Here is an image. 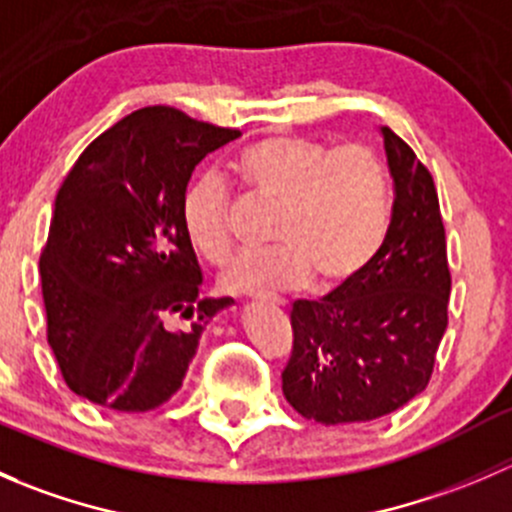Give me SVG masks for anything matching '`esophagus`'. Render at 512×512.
Instances as JSON below:
<instances>
[{
	"instance_id": "34e87169",
	"label": "esophagus",
	"mask_w": 512,
	"mask_h": 512,
	"mask_svg": "<svg viewBox=\"0 0 512 512\" xmlns=\"http://www.w3.org/2000/svg\"><path fill=\"white\" fill-rule=\"evenodd\" d=\"M252 297H255V299H272V302H280V299L272 297V294H267V292H255V294H252Z\"/></svg>"
}]
</instances>
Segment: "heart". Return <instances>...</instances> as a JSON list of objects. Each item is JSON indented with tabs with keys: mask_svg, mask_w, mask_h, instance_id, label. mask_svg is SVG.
Instances as JSON below:
<instances>
[{
	"mask_svg": "<svg viewBox=\"0 0 512 512\" xmlns=\"http://www.w3.org/2000/svg\"><path fill=\"white\" fill-rule=\"evenodd\" d=\"M242 188L275 205V245L237 255L223 272L230 292L297 285L309 275L319 287H339L369 267L391 225V175L369 143L267 136L235 158ZM180 220L208 262L230 257L232 200L225 180L200 173L185 188Z\"/></svg>",
	"mask_w": 512,
	"mask_h": 512,
	"instance_id": "1",
	"label": "heart"
}]
</instances>
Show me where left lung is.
Here are the masks:
<instances>
[{
    "instance_id": "obj_1",
    "label": "left lung",
    "mask_w": 512,
    "mask_h": 512,
    "mask_svg": "<svg viewBox=\"0 0 512 512\" xmlns=\"http://www.w3.org/2000/svg\"><path fill=\"white\" fill-rule=\"evenodd\" d=\"M381 136L396 190L384 245L354 280L289 312L282 391L297 414L327 426L409 404L431 381L448 327L451 270L433 175L391 128Z\"/></svg>"
}]
</instances>
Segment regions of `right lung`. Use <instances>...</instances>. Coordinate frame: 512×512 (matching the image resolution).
<instances>
[{"label":"right lung","instance_id":"1","mask_svg":"<svg viewBox=\"0 0 512 512\" xmlns=\"http://www.w3.org/2000/svg\"><path fill=\"white\" fill-rule=\"evenodd\" d=\"M237 128L146 106L89 143L61 183L39 257L46 337L71 391L113 411H151L183 386L205 322L180 220L195 165Z\"/></svg>","mask_w":512,"mask_h":512}]
</instances>
